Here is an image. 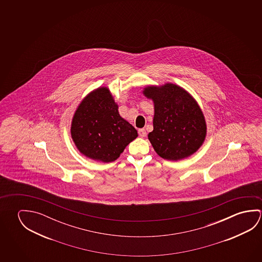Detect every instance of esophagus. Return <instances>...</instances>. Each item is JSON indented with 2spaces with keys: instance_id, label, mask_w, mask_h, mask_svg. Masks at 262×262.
<instances>
[{
  "instance_id": "1",
  "label": "esophagus",
  "mask_w": 262,
  "mask_h": 262,
  "mask_svg": "<svg viewBox=\"0 0 262 262\" xmlns=\"http://www.w3.org/2000/svg\"><path fill=\"white\" fill-rule=\"evenodd\" d=\"M138 133H139V136H140V137L143 138L146 136V130L144 129H139Z\"/></svg>"
}]
</instances>
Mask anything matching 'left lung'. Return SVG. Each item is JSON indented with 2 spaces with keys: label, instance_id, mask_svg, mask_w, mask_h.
<instances>
[{
  "label": "left lung",
  "instance_id": "left-lung-1",
  "mask_svg": "<svg viewBox=\"0 0 262 262\" xmlns=\"http://www.w3.org/2000/svg\"><path fill=\"white\" fill-rule=\"evenodd\" d=\"M142 94L154 102V130L148 139L156 154L180 161L196 152L206 140L207 127L193 96L172 83L146 86Z\"/></svg>",
  "mask_w": 262,
  "mask_h": 262
}]
</instances>
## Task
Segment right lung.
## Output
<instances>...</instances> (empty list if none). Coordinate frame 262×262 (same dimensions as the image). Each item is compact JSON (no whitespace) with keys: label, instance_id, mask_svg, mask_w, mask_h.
<instances>
[{"label":"right lung","instance_id":"add662e5","mask_svg":"<svg viewBox=\"0 0 262 262\" xmlns=\"http://www.w3.org/2000/svg\"><path fill=\"white\" fill-rule=\"evenodd\" d=\"M71 138L88 158L111 163L138 137L137 130L119 113V105L107 86L86 95L74 113Z\"/></svg>","mask_w":262,"mask_h":262}]
</instances>
